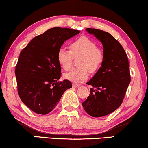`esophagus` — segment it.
I'll return each instance as SVG.
<instances>
[{
	"label": "esophagus",
	"mask_w": 148,
	"mask_h": 148,
	"mask_svg": "<svg viewBox=\"0 0 148 148\" xmlns=\"http://www.w3.org/2000/svg\"><path fill=\"white\" fill-rule=\"evenodd\" d=\"M72 87H74V88H78V87H80V85H77V84L73 83V84H72Z\"/></svg>",
	"instance_id": "esophagus-1"
}]
</instances>
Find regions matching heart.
Segmentation results:
<instances>
[{
	"instance_id": "obj_1",
	"label": "heart",
	"mask_w": 148,
	"mask_h": 148,
	"mask_svg": "<svg viewBox=\"0 0 148 148\" xmlns=\"http://www.w3.org/2000/svg\"><path fill=\"white\" fill-rule=\"evenodd\" d=\"M70 51L61 48L57 52V61L63 70H68L72 64L73 57L79 58V68L73 69L64 74L65 79L74 83H82L89 77V70L95 72L104 62L103 52L89 37L82 36L70 45Z\"/></svg>"
}]
</instances>
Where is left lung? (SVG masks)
<instances>
[{"label": "left lung", "mask_w": 148, "mask_h": 148, "mask_svg": "<svg viewBox=\"0 0 148 148\" xmlns=\"http://www.w3.org/2000/svg\"><path fill=\"white\" fill-rule=\"evenodd\" d=\"M86 31L102 43L104 60L87 83L96 89H90L89 96L82 104L89 115L103 117L113 113L122 103L130 83L128 59L121 45L110 33L90 28Z\"/></svg>", "instance_id": "8db88e82"}]
</instances>
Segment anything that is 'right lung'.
Here are the masks:
<instances>
[{
	"instance_id": "right-lung-1",
	"label": "right lung",
	"mask_w": 148,
	"mask_h": 148,
	"mask_svg": "<svg viewBox=\"0 0 148 148\" xmlns=\"http://www.w3.org/2000/svg\"><path fill=\"white\" fill-rule=\"evenodd\" d=\"M80 31L55 27L37 35L20 54L15 70L18 94L22 102L35 113L46 115L52 111L72 83L59 81L61 65L57 52L65 41Z\"/></svg>"
}]
</instances>
